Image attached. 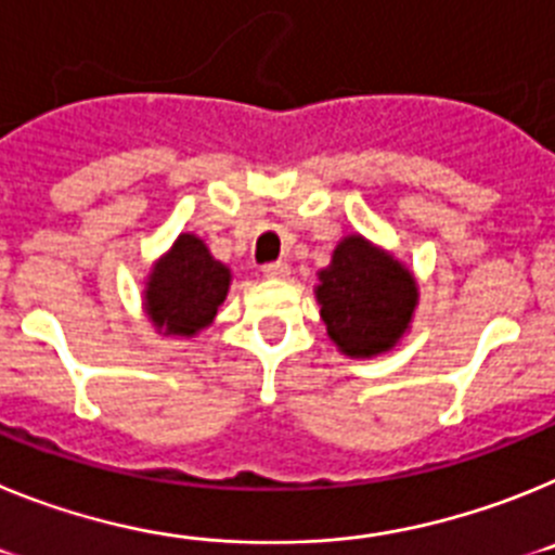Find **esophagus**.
I'll return each instance as SVG.
<instances>
[{"instance_id":"1","label":"esophagus","mask_w":555,"mask_h":555,"mask_svg":"<svg viewBox=\"0 0 555 555\" xmlns=\"http://www.w3.org/2000/svg\"><path fill=\"white\" fill-rule=\"evenodd\" d=\"M261 272L267 274V278H272V281H286L288 274H292V267H288L286 261H274V263H267Z\"/></svg>"}]
</instances>
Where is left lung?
Here are the masks:
<instances>
[{
  "instance_id": "obj_1",
  "label": "left lung",
  "mask_w": 555,
  "mask_h": 555,
  "mask_svg": "<svg viewBox=\"0 0 555 555\" xmlns=\"http://www.w3.org/2000/svg\"><path fill=\"white\" fill-rule=\"evenodd\" d=\"M313 297L338 352L375 358L395 350L411 331L420 286L403 261L366 235L347 233L331 263L317 272Z\"/></svg>"
}]
</instances>
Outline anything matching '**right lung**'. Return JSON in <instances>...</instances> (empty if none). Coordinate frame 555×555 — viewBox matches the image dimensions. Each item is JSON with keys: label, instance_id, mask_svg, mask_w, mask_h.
Instances as JSON below:
<instances>
[{"label": "right lung", "instance_id": "right-lung-1", "mask_svg": "<svg viewBox=\"0 0 555 555\" xmlns=\"http://www.w3.org/2000/svg\"><path fill=\"white\" fill-rule=\"evenodd\" d=\"M230 283L228 263L217 261L199 235L180 233L152 263L141 306L160 336L194 338L214 325Z\"/></svg>", "mask_w": 555, "mask_h": 555}]
</instances>
